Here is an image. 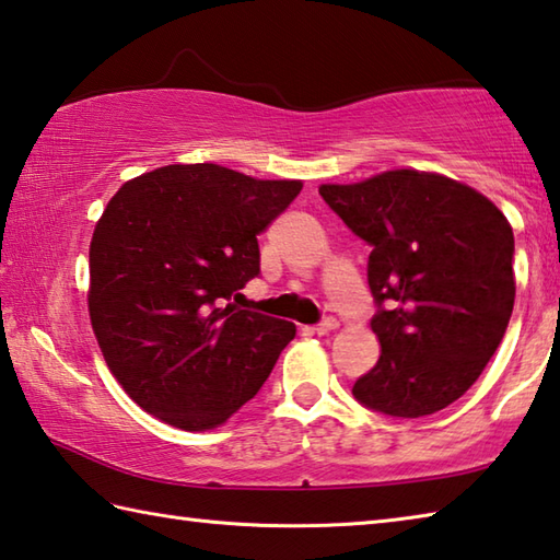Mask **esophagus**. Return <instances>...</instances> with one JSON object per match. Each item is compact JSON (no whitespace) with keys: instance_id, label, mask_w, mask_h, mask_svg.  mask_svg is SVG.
I'll return each instance as SVG.
<instances>
[{"instance_id":"esophagus-1","label":"esophagus","mask_w":560,"mask_h":560,"mask_svg":"<svg viewBox=\"0 0 560 560\" xmlns=\"http://www.w3.org/2000/svg\"><path fill=\"white\" fill-rule=\"evenodd\" d=\"M338 320L335 318H328V320H323V323H318V325H313V328H308L313 335H328V332H332L335 328H338Z\"/></svg>"}]
</instances>
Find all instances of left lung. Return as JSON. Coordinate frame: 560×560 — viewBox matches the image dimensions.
<instances>
[{"mask_svg": "<svg viewBox=\"0 0 560 560\" xmlns=\"http://www.w3.org/2000/svg\"><path fill=\"white\" fill-rule=\"evenodd\" d=\"M323 200L372 247L368 281L380 360L354 382L360 404L419 419L480 377L514 308V232L482 192L433 171L394 168L323 183Z\"/></svg>", "mask_w": 560, "mask_h": 560, "instance_id": "1", "label": "left lung"}]
</instances>
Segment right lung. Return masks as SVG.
Returning <instances> with one entry per match:
<instances>
[{"label":"right lung","mask_w":560,"mask_h":560,"mask_svg":"<svg viewBox=\"0 0 560 560\" xmlns=\"http://www.w3.org/2000/svg\"><path fill=\"white\" fill-rule=\"evenodd\" d=\"M301 188L171 164L109 198L90 242V323L121 389L159 421L218 429L293 340V323L225 301L257 277V235Z\"/></svg>","instance_id":"1"}]
</instances>
